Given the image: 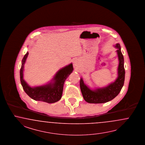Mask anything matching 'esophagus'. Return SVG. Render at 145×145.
<instances>
[{
    "label": "esophagus",
    "instance_id": "esophagus-1",
    "mask_svg": "<svg viewBox=\"0 0 145 145\" xmlns=\"http://www.w3.org/2000/svg\"><path fill=\"white\" fill-rule=\"evenodd\" d=\"M74 65H77V62H74Z\"/></svg>",
    "mask_w": 145,
    "mask_h": 145
}]
</instances>
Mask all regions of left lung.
Listing matches in <instances>:
<instances>
[{"label":"left lung","instance_id":"left-lung-1","mask_svg":"<svg viewBox=\"0 0 145 145\" xmlns=\"http://www.w3.org/2000/svg\"><path fill=\"white\" fill-rule=\"evenodd\" d=\"M117 54L119 60L118 67V78L112 84L107 87L98 89L94 91L91 90L84 84L81 78L80 80V88L84 98L87 103H103L115 98L120 92L123 86L125 80V69L124 67V57L121 53V46L117 43Z\"/></svg>","mask_w":145,"mask_h":145}]
</instances>
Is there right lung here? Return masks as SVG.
<instances>
[{
	"label": "right lung",
	"instance_id": "right-lung-1",
	"mask_svg": "<svg viewBox=\"0 0 145 145\" xmlns=\"http://www.w3.org/2000/svg\"><path fill=\"white\" fill-rule=\"evenodd\" d=\"M29 53L24 56L22 60V65L20 69V81L24 92L35 100L52 103L60 100L63 92V85L67 78L73 70L72 64L71 63L59 70L54 77V82L53 83L35 88L30 87L23 78L24 65Z\"/></svg>",
	"mask_w": 145,
	"mask_h": 145
}]
</instances>
